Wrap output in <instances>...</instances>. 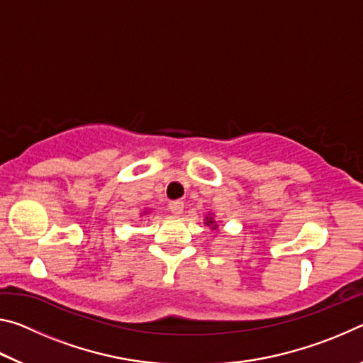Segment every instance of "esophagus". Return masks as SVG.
Listing matches in <instances>:
<instances>
[{
    "label": "esophagus",
    "instance_id": "34e87169",
    "mask_svg": "<svg viewBox=\"0 0 363 363\" xmlns=\"http://www.w3.org/2000/svg\"><path fill=\"white\" fill-rule=\"evenodd\" d=\"M168 210L173 213V214H181L184 211V203L181 200H174V201H169L168 205Z\"/></svg>",
    "mask_w": 363,
    "mask_h": 363
}]
</instances>
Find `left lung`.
Here are the masks:
<instances>
[{"label": "left lung", "instance_id": "obj_1", "mask_svg": "<svg viewBox=\"0 0 363 363\" xmlns=\"http://www.w3.org/2000/svg\"><path fill=\"white\" fill-rule=\"evenodd\" d=\"M206 224H208V225H210V224H213V219H210V220H206ZM214 227H216V225H214Z\"/></svg>", "mask_w": 363, "mask_h": 363}]
</instances>
